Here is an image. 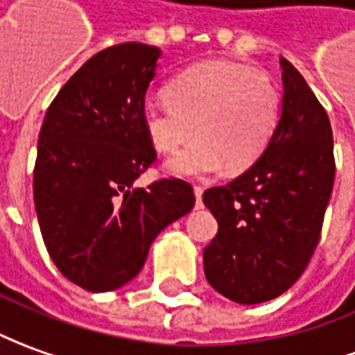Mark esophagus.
<instances>
[{
  "label": "esophagus",
  "instance_id": "esophagus-1",
  "mask_svg": "<svg viewBox=\"0 0 355 355\" xmlns=\"http://www.w3.org/2000/svg\"><path fill=\"white\" fill-rule=\"evenodd\" d=\"M202 187H199V185H195L193 187V193H195V201H197V207H201V197H202Z\"/></svg>",
  "mask_w": 355,
  "mask_h": 355
}]
</instances>
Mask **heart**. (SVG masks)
<instances>
[{
	"mask_svg": "<svg viewBox=\"0 0 355 355\" xmlns=\"http://www.w3.org/2000/svg\"><path fill=\"white\" fill-rule=\"evenodd\" d=\"M280 121V90L263 71L228 61H209L183 71L168 94L143 104V125L154 150L175 153L166 172L202 180L230 170H245L275 135Z\"/></svg>",
	"mask_w": 355,
	"mask_h": 355,
	"instance_id": "obj_1",
	"label": "heart"
}]
</instances>
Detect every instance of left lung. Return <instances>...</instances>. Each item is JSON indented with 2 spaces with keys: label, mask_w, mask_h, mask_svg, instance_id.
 Masks as SVG:
<instances>
[{
  "label": "left lung",
  "mask_w": 355,
  "mask_h": 355,
  "mask_svg": "<svg viewBox=\"0 0 355 355\" xmlns=\"http://www.w3.org/2000/svg\"><path fill=\"white\" fill-rule=\"evenodd\" d=\"M280 121L243 173L202 195L218 234L202 251L209 284L236 304L282 295L319 243L334 183L332 129L324 107L284 58Z\"/></svg>",
  "instance_id": "1"
}]
</instances>
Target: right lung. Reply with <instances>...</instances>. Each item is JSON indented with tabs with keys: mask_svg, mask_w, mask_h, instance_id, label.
Listing matches in <instances>:
<instances>
[{
	"mask_svg": "<svg viewBox=\"0 0 355 355\" xmlns=\"http://www.w3.org/2000/svg\"><path fill=\"white\" fill-rule=\"evenodd\" d=\"M162 51L127 42L92 55L46 112L34 166V207L53 265L89 292L133 280L154 238L195 205L182 180L146 189L156 158L143 104Z\"/></svg>",
	"mask_w": 355,
	"mask_h": 355,
	"instance_id": "obj_1",
	"label": "right lung"
}]
</instances>
